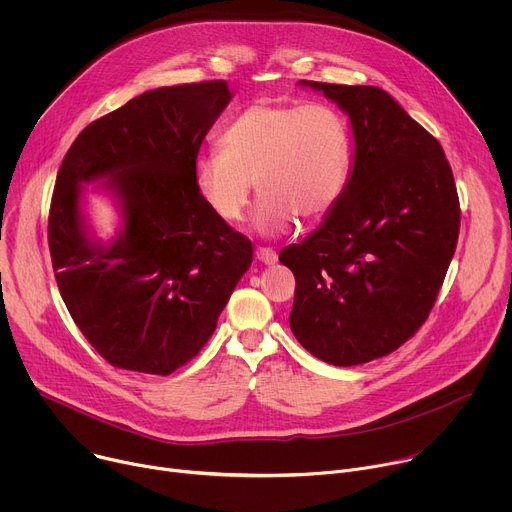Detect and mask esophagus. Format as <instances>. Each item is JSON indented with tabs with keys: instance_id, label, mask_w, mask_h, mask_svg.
<instances>
[{
	"instance_id": "esophagus-1",
	"label": "esophagus",
	"mask_w": 512,
	"mask_h": 512,
	"mask_svg": "<svg viewBox=\"0 0 512 512\" xmlns=\"http://www.w3.org/2000/svg\"><path fill=\"white\" fill-rule=\"evenodd\" d=\"M255 255H257V259H259L261 263H265V265H275V263H277V253H275L273 249H269V247H257Z\"/></svg>"
}]
</instances>
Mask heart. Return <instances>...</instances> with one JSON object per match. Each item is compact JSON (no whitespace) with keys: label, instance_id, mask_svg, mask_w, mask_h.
I'll use <instances>...</instances> for the list:
<instances>
[{"label":"heart","instance_id":"obj_1","mask_svg":"<svg viewBox=\"0 0 512 512\" xmlns=\"http://www.w3.org/2000/svg\"><path fill=\"white\" fill-rule=\"evenodd\" d=\"M350 141L342 115L324 103L257 101L218 139V152L194 160V186L206 208L239 223L255 182L261 194L253 223L283 233L296 216L326 218L344 194Z\"/></svg>","mask_w":512,"mask_h":512}]
</instances>
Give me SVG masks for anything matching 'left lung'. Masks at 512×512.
Returning a JSON list of instances; mask_svg holds the SVG:
<instances>
[{
    "label": "left lung",
    "mask_w": 512,
    "mask_h": 512,
    "mask_svg": "<svg viewBox=\"0 0 512 512\" xmlns=\"http://www.w3.org/2000/svg\"><path fill=\"white\" fill-rule=\"evenodd\" d=\"M348 113L354 166L324 223L279 261L294 271L289 326L334 367L381 358L427 320L460 233L450 162L379 87L302 81Z\"/></svg>",
    "instance_id": "1"
}]
</instances>
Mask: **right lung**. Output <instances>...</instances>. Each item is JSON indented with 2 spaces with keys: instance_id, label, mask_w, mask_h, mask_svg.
<instances>
[{
  "instance_id": "right-lung-1",
  "label": "right lung",
  "mask_w": 512,
  "mask_h": 512,
  "mask_svg": "<svg viewBox=\"0 0 512 512\" xmlns=\"http://www.w3.org/2000/svg\"><path fill=\"white\" fill-rule=\"evenodd\" d=\"M231 101L227 81L148 91L89 123L52 192L48 247L60 296L115 369L170 375L208 342L251 241L216 218L194 186V160ZM109 177L124 233L103 248L82 231L83 181Z\"/></svg>"
}]
</instances>
